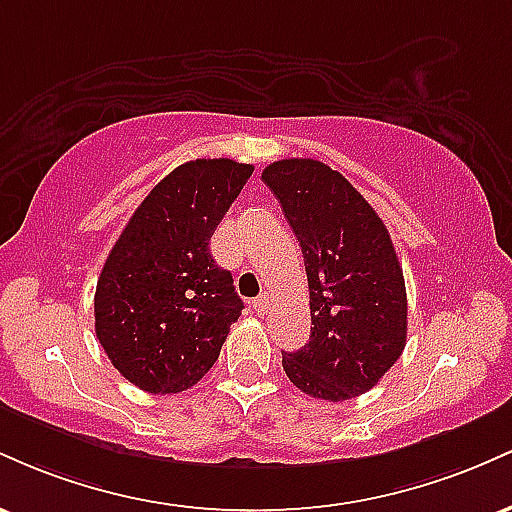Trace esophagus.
Returning a JSON list of instances; mask_svg holds the SVG:
<instances>
[{"label":"esophagus","instance_id":"obj_1","mask_svg":"<svg viewBox=\"0 0 512 512\" xmlns=\"http://www.w3.org/2000/svg\"><path fill=\"white\" fill-rule=\"evenodd\" d=\"M252 308L257 310V313H267V308H269V296L267 293H262V296H257L255 301H252Z\"/></svg>","mask_w":512,"mask_h":512}]
</instances>
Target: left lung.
Instances as JSON below:
<instances>
[{"label": "left lung", "instance_id": "1", "mask_svg": "<svg viewBox=\"0 0 512 512\" xmlns=\"http://www.w3.org/2000/svg\"><path fill=\"white\" fill-rule=\"evenodd\" d=\"M262 180L301 243L310 289V342L284 351L286 375L315 399L363 395L407 344V289L390 233L361 192L315 158L269 163Z\"/></svg>", "mask_w": 512, "mask_h": 512}]
</instances>
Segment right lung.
Listing matches in <instances>:
<instances>
[{
	"label": "right lung",
	"mask_w": 512,
	"mask_h": 512,
	"mask_svg": "<svg viewBox=\"0 0 512 512\" xmlns=\"http://www.w3.org/2000/svg\"><path fill=\"white\" fill-rule=\"evenodd\" d=\"M252 170L231 158L182 163L139 204L110 250L93 298L96 337L139 390L182 392L219 358L243 301L209 240Z\"/></svg>",
	"instance_id": "obj_1"
}]
</instances>
